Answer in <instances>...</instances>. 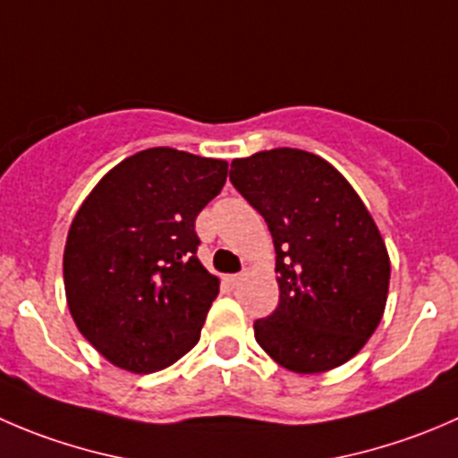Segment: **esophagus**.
Wrapping results in <instances>:
<instances>
[{"mask_svg":"<svg viewBox=\"0 0 458 458\" xmlns=\"http://www.w3.org/2000/svg\"><path fill=\"white\" fill-rule=\"evenodd\" d=\"M242 279H243V275H225V284H228V286H237Z\"/></svg>","mask_w":458,"mask_h":458,"instance_id":"34e87169","label":"esophagus"}]
</instances>
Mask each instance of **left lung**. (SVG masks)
Wrapping results in <instances>:
<instances>
[{"mask_svg":"<svg viewBox=\"0 0 458 458\" xmlns=\"http://www.w3.org/2000/svg\"><path fill=\"white\" fill-rule=\"evenodd\" d=\"M230 181L264 216L275 243L279 304L255 322L259 347L295 374L352 360L380 324L389 255L349 181L293 148L234 158Z\"/></svg>","mask_w":458,"mask_h":458,"instance_id":"obj_1","label":"left lung"}]
</instances>
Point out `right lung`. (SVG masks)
I'll return each instance as SVG.
<instances>
[{"instance_id":"right-lung-1","label":"right lung","mask_w":458,"mask_h":458,"mask_svg":"<svg viewBox=\"0 0 458 458\" xmlns=\"http://www.w3.org/2000/svg\"><path fill=\"white\" fill-rule=\"evenodd\" d=\"M228 163L172 148L106 172L69 228L66 304L75 327L121 369L174 365L201 337L219 279L197 257V215L221 192Z\"/></svg>"}]
</instances>
